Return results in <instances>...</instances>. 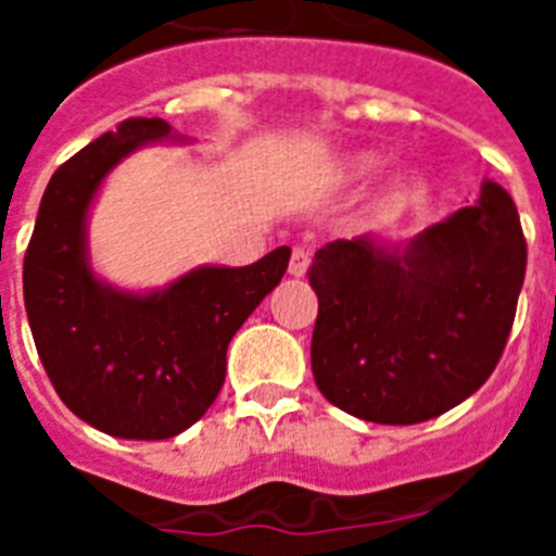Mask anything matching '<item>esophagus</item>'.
<instances>
[{
  "label": "esophagus",
  "mask_w": 556,
  "mask_h": 556,
  "mask_svg": "<svg viewBox=\"0 0 556 556\" xmlns=\"http://www.w3.org/2000/svg\"><path fill=\"white\" fill-rule=\"evenodd\" d=\"M308 262H312V255H308L306 248H292V258H289V275H294V278H303L308 269Z\"/></svg>",
  "instance_id": "1"
}]
</instances>
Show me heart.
Here are the masks:
<instances>
[{
  "label": "heart",
  "mask_w": 556,
  "mask_h": 556,
  "mask_svg": "<svg viewBox=\"0 0 556 556\" xmlns=\"http://www.w3.org/2000/svg\"><path fill=\"white\" fill-rule=\"evenodd\" d=\"M372 164H376L372 155H353V159L345 161L342 169H345V175H365V172L372 169ZM406 191H409V180L397 178L390 189V200H404Z\"/></svg>",
  "instance_id": "1"
}]
</instances>
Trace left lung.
I'll return each mask as SVG.
<instances>
[{
	"label": "left lung",
	"mask_w": 556,
	"mask_h": 556,
	"mask_svg": "<svg viewBox=\"0 0 556 556\" xmlns=\"http://www.w3.org/2000/svg\"><path fill=\"white\" fill-rule=\"evenodd\" d=\"M317 390L370 424L412 426L454 409L498 365L527 275L513 198L493 180L476 205L392 248L370 236L314 253Z\"/></svg>",
	"instance_id": "8db88e82"
}]
</instances>
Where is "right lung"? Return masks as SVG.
Here are the masks:
<instances>
[{
	"mask_svg": "<svg viewBox=\"0 0 556 556\" xmlns=\"http://www.w3.org/2000/svg\"><path fill=\"white\" fill-rule=\"evenodd\" d=\"M169 132L164 119H127L58 166L24 255V306L49 381L80 420L122 440H166L198 424L223 390L228 342L289 264L278 248L250 267L191 269L150 294L91 273L86 214L102 178Z\"/></svg>",
	"mask_w": 556,
	"mask_h": 556,
	"instance_id": "right-lung-1",
	"label": "right lung"
}]
</instances>
